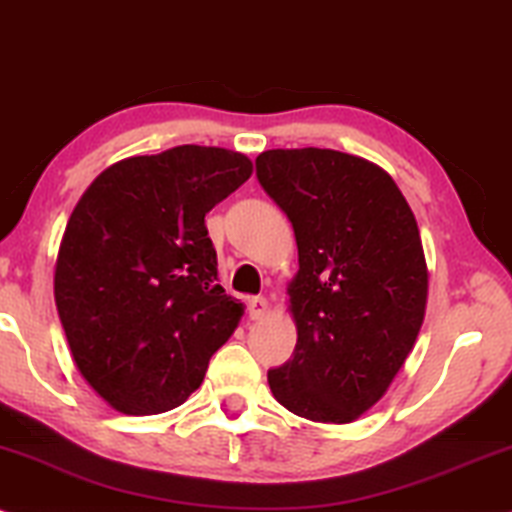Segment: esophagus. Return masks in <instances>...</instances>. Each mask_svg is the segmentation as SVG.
Segmentation results:
<instances>
[{"instance_id": "esophagus-1", "label": "esophagus", "mask_w": 512, "mask_h": 512, "mask_svg": "<svg viewBox=\"0 0 512 512\" xmlns=\"http://www.w3.org/2000/svg\"><path fill=\"white\" fill-rule=\"evenodd\" d=\"M269 310V303L267 298H248V315L250 319H262L267 315Z\"/></svg>"}]
</instances>
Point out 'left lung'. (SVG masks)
Here are the masks:
<instances>
[{"label":"left lung","instance_id":"left-lung-1","mask_svg":"<svg viewBox=\"0 0 512 512\" xmlns=\"http://www.w3.org/2000/svg\"><path fill=\"white\" fill-rule=\"evenodd\" d=\"M257 178L298 243L286 288L298 343L269 389L305 420L355 422L389 391L427 312L415 214L389 171L348 152L267 150Z\"/></svg>","mask_w":512,"mask_h":512}]
</instances>
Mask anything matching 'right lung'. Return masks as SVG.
I'll return each instance as SVG.
<instances>
[{
    "label": "right lung",
    "instance_id": "obj_1",
    "mask_svg": "<svg viewBox=\"0 0 512 512\" xmlns=\"http://www.w3.org/2000/svg\"><path fill=\"white\" fill-rule=\"evenodd\" d=\"M252 176L226 147L126 157L73 207L54 303L80 377L123 415L174 410L205 379L245 305L219 286L205 214Z\"/></svg>",
    "mask_w": 512,
    "mask_h": 512
}]
</instances>
